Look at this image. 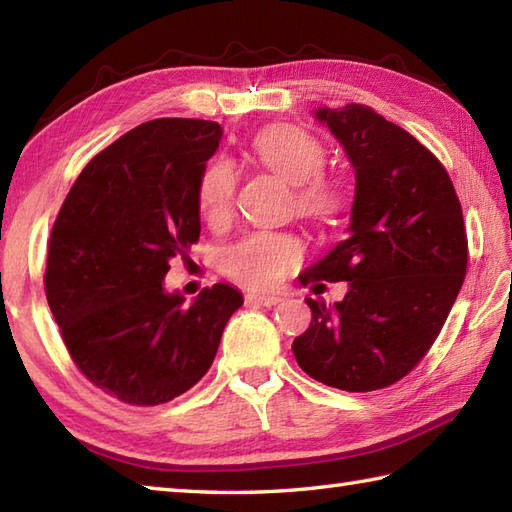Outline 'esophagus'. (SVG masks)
Returning a JSON list of instances; mask_svg holds the SVG:
<instances>
[{
  "mask_svg": "<svg viewBox=\"0 0 512 512\" xmlns=\"http://www.w3.org/2000/svg\"><path fill=\"white\" fill-rule=\"evenodd\" d=\"M246 301L259 303V306H277L281 297L279 295H262V292H250V295H246Z\"/></svg>",
  "mask_w": 512,
  "mask_h": 512,
  "instance_id": "1",
  "label": "esophagus"
}]
</instances>
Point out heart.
I'll list each match as a JSON object with an SVG mask.
<instances>
[{
    "instance_id": "1",
    "label": "heart",
    "mask_w": 512,
    "mask_h": 512,
    "mask_svg": "<svg viewBox=\"0 0 512 512\" xmlns=\"http://www.w3.org/2000/svg\"><path fill=\"white\" fill-rule=\"evenodd\" d=\"M255 156L290 184H297V209L314 222H334L347 206L341 180L325 176V147L317 136L297 125H273L253 143ZM237 173L231 160L215 158L198 182V206L206 224L224 226L233 215ZM303 259V244L295 235L255 231L228 246L220 266L226 277L255 290L277 286Z\"/></svg>"
}]
</instances>
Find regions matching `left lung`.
<instances>
[{
    "instance_id": "left-lung-1",
    "label": "left lung",
    "mask_w": 512,
    "mask_h": 512,
    "mask_svg": "<svg viewBox=\"0 0 512 512\" xmlns=\"http://www.w3.org/2000/svg\"><path fill=\"white\" fill-rule=\"evenodd\" d=\"M314 116L347 151L356 193L347 237L299 279L347 281V295L334 306L306 299L312 321L292 352L323 385L383 389L429 352L464 284L462 206L442 162L372 107H321Z\"/></svg>"
}]
</instances>
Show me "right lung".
<instances>
[{"label": "right lung", "instance_id": "add662e5", "mask_svg": "<svg viewBox=\"0 0 512 512\" xmlns=\"http://www.w3.org/2000/svg\"><path fill=\"white\" fill-rule=\"evenodd\" d=\"M222 127L156 118L94 156L52 226L46 297L74 365L94 387L156 407L209 372L244 299L228 284L169 295L173 257L200 239L198 182Z\"/></svg>", "mask_w": 512, "mask_h": 512}]
</instances>
